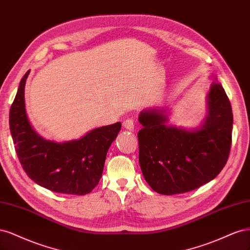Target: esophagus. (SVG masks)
<instances>
[{
  "label": "esophagus",
  "instance_id": "esophagus-1",
  "mask_svg": "<svg viewBox=\"0 0 250 250\" xmlns=\"http://www.w3.org/2000/svg\"><path fill=\"white\" fill-rule=\"evenodd\" d=\"M123 125H124V127H125V128H126V130H128V131H133V130H134V127H135V123H134V120H133V119H131V118H127V119H125V120L124 124H123Z\"/></svg>",
  "mask_w": 250,
  "mask_h": 250
}]
</instances>
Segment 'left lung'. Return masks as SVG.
Here are the masks:
<instances>
[{"label": "left lung", "instance_id": "obj_1", "mask_svg": "<svg viewBox=\"0 0 250 250\" xmlns=\"http://www.w3.org/2000/svg\"><path fill=\"white\" fill-rule=\"evenodd\" d=\"M208 114L194 131L166 125L160 110L142 111L138 133L139 163L151 189L173 195L199 188L215 179L228 162L231 146L232 112L220 84L208 95Z\"/></svg>", "mask_w": 250, "mask_h": 250}]
</instances>
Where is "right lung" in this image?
Returning <instances> with one entry per match:
<instances>
[{
    "label": "right lung",
    "instance_id": "add662e5",
    "mask_svg": "<svg viewBox=\"0 0 250 250\" xmlns=\"http://www.w3.org/2000/svg\"><path fill=\"white\" fill-rule=\"evenodd\" d=\"M22 77L11 104L9 125L20 162L29 178L39 186L64 194L84 195L99 184L104 160L122 124L94 128L81 139L56 143L45 140L32 128L25 109Z\"/></svg>",
    "mask_w": 250,
    "mask_h": 250
}]
</instances>
